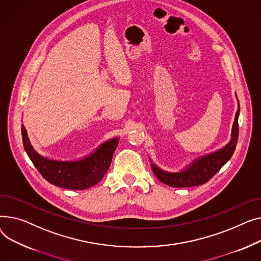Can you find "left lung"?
<instances>
[{
    "label": "left lung",
    "mask_w": 261,
    "mask_h": 261,
    "mask_svg": "<svg viewBox=\"0 0 261 261\" xmlns=\"http://www.w3.org/2000/svg\"><path fill=\"white\" fill-rule=\"evenodd\" d=\"M237 98V96H236ZM238 101V99H237ZM238 117H239V102L238 110L235 115V121L232 127L231 139L223 147L208 152L206 155L194 159L190 164L178 172H168L162 170L156 163L150 160L151 170L155 176L164 185L173 188H191L201 186L207 182L220 168L231 159L234 154V150L237 145L239 127H238Z\"/></svg>",
    "instance_id": "obj_1"
}]
</instances>
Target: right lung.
<instances>
[{"label": "right lung", "mask_w": 261, "mask_h": 261, "mask_svg": "<svg viewBox=\"0 0 261 261\" xmlns=\"http://www.w3.org/2000/svg\"><path fill=\"white\" fill-rule=\"evenodd\" d=\"M24 148L40 174L51 185L73 191L96 186L109 171L120 137L101 143L90 154L75 160H56L44 157L34 148L22 124Z\"/></svg>", "instance_id": "1"}]
</instances>
